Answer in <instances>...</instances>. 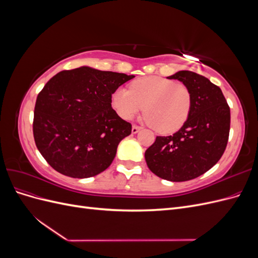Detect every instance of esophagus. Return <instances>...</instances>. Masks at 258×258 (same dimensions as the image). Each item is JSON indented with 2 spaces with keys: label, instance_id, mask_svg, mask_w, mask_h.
I'll return each mask as SVG.
<instances>
[{
  "label": "esophagus",
  "instance_id": "1",
  "mask_svg": "<svg viewBox=\"0 0 258 258\" xmlns=\"http://www.w3.org/2000/svg\"><path fill=\"white\" fill-rule=\"evenodd\" d=\"M141 129H142V127L137 126V124H134V126H132V134H138V132Z\"/></svg>",
  "mask_w": 258,
  "mask_h": 258
}]
</instances>
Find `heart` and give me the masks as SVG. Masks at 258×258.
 <instances>
[{
    "instance_id": "heart-1",
    "label": "heart",
    "mask_w": 258,
    "mask_h": 258,
    "mask_svg": "<svg viewBox=\"0 0 258 258\" xmlns=\"http://www.w3.org/2000/svg\"><path fill=\"white\" fill-rule=\"evenodd\" d=\"M192 93L188 86L159 76L136 80L130 89L119 88L112 96V106L123 119H131L142 112L158 134H172L188 119Z\"/></svg>"
}]
</instances>
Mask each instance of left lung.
Returning <instances> with one entry per match:
<instances>
[{
	"instance_id": "left-lung-1",
	"label": "left lung",
	"mask_w": 258,
	"mask_h": 258,
	"mask_svg": "<svg viewBox=\"0 0 258 258\" xmlns=\"http://www.w3.org/2000/svg\"><path fill=\"white\" fill-rule=\"evenodd\" d=\"M168 79L190 88L191 111L173 136L156 138L145 152V160L152 172L163 179L189 181L206 173L223 156L229 138L230 108L221 88L205 76L179 71Z\"/></svg>"
}]
</instances>
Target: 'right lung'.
Returning a JSON list of instances; mask_svg holds the SVG:
<instances>
[{
	"instance_id": "add662e5",
	"label": "right lung",
	"mask_w": 258,
	"mask_h": 258,
	"mask_svg": "<svg viewBox=\"0 0 258 258\" xmlns=\"http://www.w3.org/2000/svg\"><path fill=\"white\" fill-rule=\"evenodd\" d=\"M134 75L88 67L64 70L38 93L33 118L37 150L59 173L95 176L110 167L131 123L112 107V95Z\"/></svg>"
}]
</instances>
